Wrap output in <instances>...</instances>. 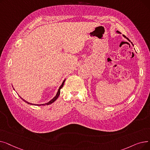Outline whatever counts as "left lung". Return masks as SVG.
I'll return each instance as SVG.
<instances>
[{"instance_id": "obj_1", "label": "left lung", "mask_w": 150, "mask_h": 150, "mask_svg": "<svg viewBox=\"0 0 150 150\" xmlns=\"http://www.w3.org/2000/svg\"><path fill=\"white\" fill-rule=\"evenodd\" d=\"M117 33H120V32H119V31H117ZM123 36H124V37H125V38H127V39H128V41H130V40H129V39H128V38H127V37H126V36H125V35H123ZM130 42H131V41H130ZM131 44H132V42H131ZM132 45H133V44H132Z\"/></svg>"}]
</instances>
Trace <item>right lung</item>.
I'll return each mask as SVG.
<instances>
[{
    "instance_id": "obj_1",
    "label": "right lung",
    "mask_w": 150,
    "mask_h": 150,
    "mask_svg": "<svg viewBox=\"0 0 150 150\" xmlns=\"http://www.w3.org/2000/svg\"><path fill=\"white\" fill-rule=\"evenodd\" d=\"M65 82V80L62 82V84L61 85V86L59 87V89H58V92H57V95H56V96H55L52 100H51L50 101H49L48 103H44V104H42V105H35V104H32V103H28V102H27V101H25V100H23V98H22L21 97V98L22 99V100H23V101H24L25 103H28V104H30V105H37V106H41V105H50V104H52V103H53V102L56 100L58 98V97H59V94H60V89L63 87V86H64V83Z\"/></svg>"
}]
</instances>
